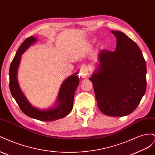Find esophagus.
I'll list each match as a JSON object with an SVG mask.
<instances>
[{
    "mask_svg": "<svg viewBox=\"0 0 155 155\" xmlns=\"http://www.w3.org/2000/svg\"><path fill=\"white\" fill-rule=\"evenodd\" d=\"M88 75V70L87 68H82L80 70V76L82 78H85Z\"/></svg>",
    "mask_w": 155,
    "mask_h": 155,
    "instance_id": "1",
    "label": "esophagus"
}]
</instances>
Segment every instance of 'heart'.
<instances>
[{
	"label": "heart",
	"instance_id": "heart-1",
	"mask_svg": "<svg viewBox=\"0 0 155 155\" xmlns=\"http://www.w3.org/2000/svg\"><path fill=\"white\" fill-rule=\"evenodd\" d=\"M101 46H104V44H101Z\"/></svg>",
	"mask_w": 155,
	"mask_h": 155
}]
</instances>
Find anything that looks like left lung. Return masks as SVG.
I'll return each instance as SVG.
<instances>
[{
	"instance_id": "left-lung-1",
	"label": "left lung",
	"mask_w": 155,
	"mask_h": 155,
	"mask_svg": "<svg viewBox=\"0 0 155 155\" xmlns=\"http://www.w3.org/2000/svg\"><path fill=\"white\" fill-rule=\"evenodd\" d=\"M116 50H102L99 64L89 79L99 109L109 116H124L137 109L146 91V63L134 41L120 31Z\"/></svg>"
}]
</instances>
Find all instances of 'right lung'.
Masks as SVG:
<instances>
[{"label":"right lung","instance_id":"add662e5","mask_svg":"<svg viewBox=\"0 0 155 155\" xmlns=\"http://www.w3.org/2000/svg\"><path fill=\"white\" fill-rule=\"evenodd\" d=\"M36 41L37 39L32 36L28 37L18 48L15 58L10 64L9 71L10 89L12 96L26 115L40 121H52L64 118L71 112L73 107L74 94L79 85V76H78L79 73L72 75L62 83L55 107L45 110H40L32 106L21 90L17 81V73L21 55Z\"/></svg>","mask_w":155,"mask_h":155}]
</instances>
